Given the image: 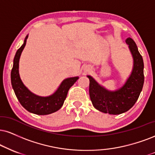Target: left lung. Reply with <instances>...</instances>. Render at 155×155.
<instances>
[{
  "mask_svg": "<svg viewBox=\"0 0 155 155\" xmlns=\"http://www.w3.org/2000/svg\"><path fill=\"white\" fill-rule=\"evenodd\" d=\"M132 54V72L125 84L114 91H108L97 83L91 76L89 78L90 98L93 106L105 114L117 115L127 111L138 100L144 85V62L136 43L129 37L126 40Z\"/></svg>",
  "mask_w": 155,
  "mask_h": 155,
  "instance_id": "left-lung-1",
  "label": "left lung"
}]
</instances>
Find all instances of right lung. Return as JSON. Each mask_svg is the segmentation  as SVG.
Listing matches in <instances>:
<instances>
[{"label":"right lung","mask_w":155,"mask_h":155,"mask_svg":"<svg viewBox=\"0 0 155 155\" xmlns=\"http://www.w3.org/2000/svg\"><path fill=\"white\" fill-rule=\"evenodd\" d=\"M28 35L24 39L21 47L17 50L11 70V85L17 98L21 106L28 111L37 115H47L52 114L62 106L68 95L69 89L78 80V77L69 78L64 80L60 87L52 95L47 97H41L32 93L24 85L19 76L18 63L20 56L26 43Z\"/></svg>","instance_id":"obj_1"}]
</instances>
